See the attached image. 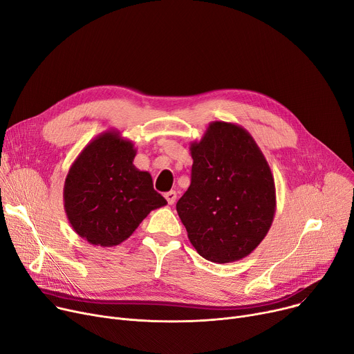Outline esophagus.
Returning a JSON list of instances; mask_svg holds the SVG:
<instances>
[{
    "mask_svg": "<svg viewBox=\"0 0 354 354\" xmlns=\"http://www.w3.org/2000/svg\"><path fill=\"white\" fill-rule=\"evenodd\" d=\"M165 199L168 201V203H169V205H174V203H175V201H176V192H175V191H169V192H167V194H165Z\"/></svg>",
    "mask_w": 354,
    "mask_h": 354,
    "instance_id": "34e87169",
    "label": "esophagus"
}]
</instances>
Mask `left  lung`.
<instances>
[{
  "label": "left lung",
  "mask_w": 354,
  "mask_h": 354,
  "mask_svg": "<svg viewBox=\"0 0 354 354\" xmlns=\"http://www.w3.org/2000/svg\"><path fill=\"white\" fill-rule=\"evenodd\" d=\"M189 149L191 186L176 203L187 238L209 262L241 261L261 245L274 218L269 163L245 128L223 121L210 122Z\"/></svg>",
  "instance_id": "8db88e82"
}]
</instances>
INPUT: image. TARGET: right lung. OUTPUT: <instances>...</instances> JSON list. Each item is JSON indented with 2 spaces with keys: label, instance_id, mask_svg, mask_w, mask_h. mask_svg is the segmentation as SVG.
<instances>
[{
  "label": "right lung",
  "instance_id": "add662e5",
  "mask_svg": "<svg viewBox=\"0 0 354 354\" xmlns=\"http://www.w3.org/2000/svg\"><path fill=\"white\" fill-rule=\"evenodd\" d=\"M133 142L109 129L93 138L71 165L64 207L77 234L88 243L112 248L127 241L149 212L167 205L152 176L133 165Z\"/></svg>",
  "mask_w": 354,
  "mask_h": 354
}]
</instances>
